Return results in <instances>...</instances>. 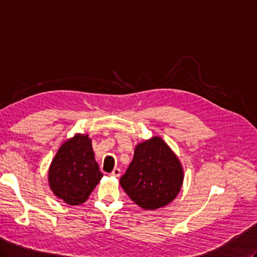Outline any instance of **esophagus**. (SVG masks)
<instances>
[{
    "label": "esophagus",
    "instance_id": "1",
    "mask_svg": "<svg viewBox=\"0 0 257 257\" xmlns=\"http://www.w3.org/2000/svg\"><path fill=\"white\" fill-rule=\"evenodd\" d=\"M109 175L113 176V177H116V178H118V177L120 176V169L119 168H114L113 172H111Z\"/></svg>",
    "mask_w": 257,
    "mask_h": 257
}]
</instances>
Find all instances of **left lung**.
<instances>
[{
    "instance_id": "obj_1",
    "label": "left lung",
    "mask_w": 257,
    "mask_h": 257,
    "mask_svg": "<svg viewBox=\"0 0 257 257\" xmlns=\"http://www.w3.org/2000/svg\"><path fill=\"white\" fill-rule=\"evenodd\" d=\"M183 168L178 156L161 137L138 143L120 186L137 205L154 210L168 205L180 192Z\"/></svg>"
}]
</instances>
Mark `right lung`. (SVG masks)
I'll use <instances>...</instances> for the list:
<instances>
[{"label": "right lung", "instance_id": "right-lung-1", "mask_svg": "<svg viewBox=\"0 0 257 257\" xmlns=\"http://www.w3.org/2000/svg\"><path fill=\"white\" fill-rule=\"evenodd\" d=\"M89 135L77 134L58 149L49 168V186L58 199L80 205L102 179Z\"/></svg>", "mask_w": 257, "mask_h": 257}]
</instances>
